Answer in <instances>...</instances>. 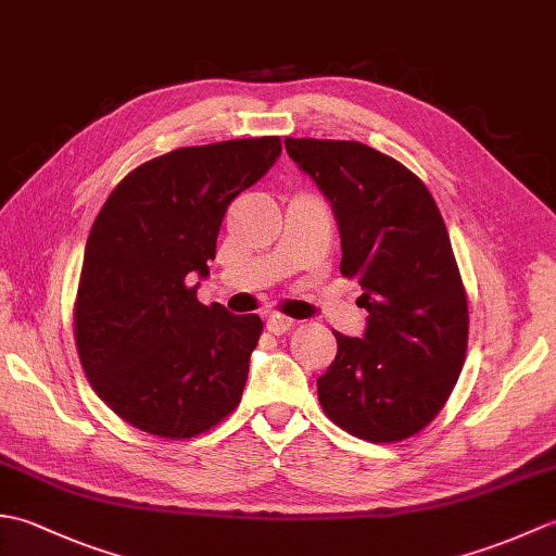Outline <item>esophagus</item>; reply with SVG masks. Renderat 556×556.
<instances>
[{
	"label": "esophagus",
	"mask_w": 556,
	"mask_h": 556,
	"mask_svg": "<svg viewBox=\"0 0 556 556\" xmlns=\"http://www.w3.org/2000/svg\"><path fill=\"white\" fill-rule=\"evenodd\" d=\"M293 327V320L291 317H287V315H279V313H271L269 317H267V329L271 334H285V332H289V329Z\"/></svg>",
	"instance_id": "34e87169"
}]
</instances>
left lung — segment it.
<instances>
[{
	"mask_svg": "<svg viewBox=\"0 0 556 556\" xmlns=\"http://www.w3.org/2000/svg\"><path fill=\"white\" fill-rule=\"evenodd\" d=\"M289 157L332 203L341 275L358 277L363 337H337L317 399L368 442L420 432L464 368L468 301L434 198L416 174L356 140L287 138Z\"/></svg>",
	"mask_w": 556,
	"mask_h": 556,
	"instance_id": "obj_1",
	"label": "left lung"
}]
</instances>
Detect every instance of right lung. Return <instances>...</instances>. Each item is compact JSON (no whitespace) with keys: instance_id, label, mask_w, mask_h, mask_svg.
Returning <instances> with one entry per match:
<instances>
[{"instance_id":"obj_1","label":"right lung","mask_w":556,"mask_h":556,"mask_svg":"<svg viewBox=\"0 0 556 556\" xmlns=\"http://www.w3.org/2000/svg\"><path fill=\"white\" fill-rule=\"evenodd\" d=\"M281 155L277 136L140 164L92 224L74 308L80 365L134 428L186 440L239 406L263 320L195 299L231 200Z\"/></svg>"}]
</instances>
